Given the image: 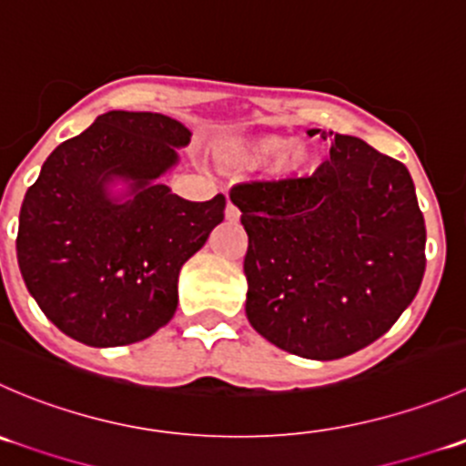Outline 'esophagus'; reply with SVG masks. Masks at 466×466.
Instances as JSON below:
<instances>
[{"label": "esophagus", "instance_id": "1", "mask_svg": "<svg viewBox=\"0 0 466 466\" xmlns=\"http://www.w3.org/2000/svg\"><path fill=\"white\" fill-rule=\"evenodd\" d=\"M225 218H228L229 223H237V220L241 218V211H238V207L234 205V202H228V207H225Z\"/></svg>", "mask_w": 466, "mask_h": 466}]
</instances>
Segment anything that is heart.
Listing matches in <instances>:
<instances>
[{
  "mask_svg": "<svg viewBox=\"0 0 466 466\" xmlns=\"http://www.w3.org/2000/svg\"><path fill=\"white\" fill-rule=\"evenodd\" d=\"M214 155L234 168L255 170L270 164L278 175H296L309 166V150L300 141H289L278 134H228L214 143Z\"/></svg>",
  "mask_w": 466,
  "mask_h": 466,
  "instance_id": "obj_1",
  "label": "heart"
}]
</instances>
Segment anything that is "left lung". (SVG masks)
<instances>
[{
    "label": "left lung",
    "instance_id": "1",
    "mask_svg": "<svg viewBox=\"0 0 466 466\" xmlns=\"http://www.w3.org/2000/svg\"><path fill=\"white\" fill-rule=\"evenodd\" d=\"M329 137V161L311 177L229 193L248 232V320L287 353L320 362L380 339L426 270V223L408 168L362 138Z\"/></svg>",
    "mask_w": 466,
    "mask_h": 466
}]
</instances>
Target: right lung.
Listing matches in <instances>:
<instances>
[{
	"mask_svg": "<svg viewBox=\"0 0 466 466\" xmlns=\"http://www.w3.org/2000/svg\"><path fill=\"white\" fill-rule=\"evenodd\" d=\"M188 141L168 116L108 111L43 164L22 202L17 264L67 337L127 346L173 319L179 270L225 218L220 193L191 202L161 184Z\"/></svg>",
	"mask_w": 466,
	"mask_h": 466,
	"instance_id": "obj_1",
	"label": "right lung"
}]
</instances>
